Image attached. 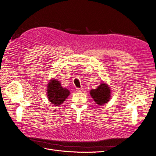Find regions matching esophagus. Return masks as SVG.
I'll return each instance as SVG.
<instances>
[{
	"label": "esophagus",
	"mask_w": 156,
	"mask_h": 156,
	"mask_svg": "<svg viewBox=\"0 0 156 156\" xmlns=\"http://www.w3.org/2000/svg\"><path fill=\"white\" fill-rule=\"evenodd\" d=\"M76 91L78 92H83V88H76Z\"/></svg>",
	"instance_id": "1"
}]
</instances>
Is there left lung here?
Wrapping results in <instances>:
<instances>
[{"mask_svg":"<svg viewBox=\"0 0 156 156\" xmlns=\"http://www.w3.org/2000/svg\"><path fill=\"white\" fill-rule=\"evenodd\" d=\"M90 94L96 104L101 106L109 101L111 98V90L107 83L103 82L101 83L96 88L91 90Z\"/></svg>","mask_w":156,"mask_h":156,"instance_id":"8db88e82","label":"left lung"}]
</instances>
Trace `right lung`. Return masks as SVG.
Listing matches in <instances>:
<instances>
[{
    "mask_svg": "<svg viewBox=\"0 0 156 156\" xmlns=\"http://www.w3.org/2000/svg\"><path fill=\"white\" fill-rule=\"evenodd\" d=\"M70 92L61 86L60 82L56 79H51L47 87V96L49 101L55 106H59L66 100Z\"/></svg>",
    "mask_w": 156,
    "mask_h": 156,
    "instance_id": "1",
    "label": "right lung"
}]
</instances>
